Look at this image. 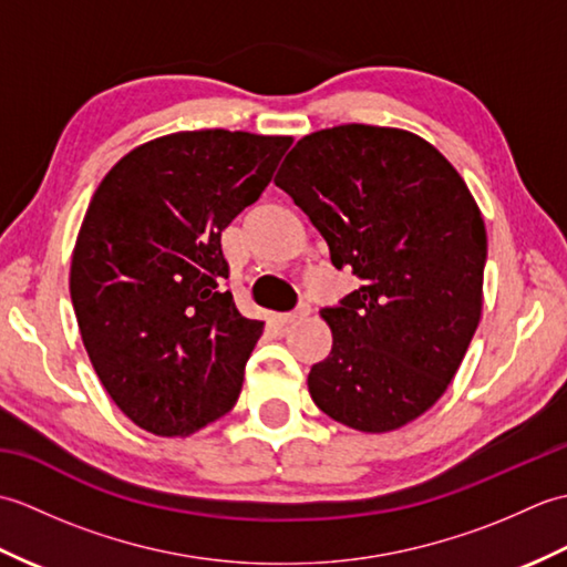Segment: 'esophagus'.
Wrapping results in <instances>:
<instances>
[{
    "mask_svg": "<svg viewBox=\"0 0 567 567\" xmlns=\"http://www.w3.org/2000/svg\"><path fill=\"white\" fill-rule=\"evenodd\" d=\"M307 317H309V307L302 305V307H297V309L292 311V315H282L277 321H280L282 327H290V323H297V321H302V319H307Z\"/></svg>",
    "mask_w": 567,
    "mask_h": 567,
    "instance_id": "34e87169",
    "label": "esophagus"
}]
</instances>
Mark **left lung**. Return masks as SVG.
<instances>
[{
    "label": "left lung",
    "instance_id": "1",
    "mask_svg": "<svg viewBox=\"0 0 567 567\" xmlns=\"http://www.w3.org/2000/svg\"><path fill=\"white\" fill-rule=\"evenodd\" d=\"M275 185L363 282L321 309L333 346L309 372L311 400L363 433L406 426L449 390L483 315L475 197L426 138L368 124L299 138Z\"/></svg>",
    "mask_w": 567,
    "mask_h": 567
}]
</instances>
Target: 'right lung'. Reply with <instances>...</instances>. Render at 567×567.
Returning a JSON list of instances; mask_svg holds the SVG:
<instances>
[{
  "instance_id": "obj_1",
  "label": "right lung",
  "mask_w": 567,
  "mask_h": 567,
  "mask_svg": "<svg viewBox=\"0 0 567 567\" xmlns=\"http://www.w3.org/2000/svg\"><path fill=\"white\" fill-rule=\"evenodd\" d=\"M292 136L199 128L104 175L70 260L90 363L143 431L185 439L231 412L262 321L224 292L221 231L268 187Z\"/></svg>"
}]
</instances>
